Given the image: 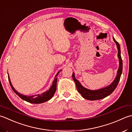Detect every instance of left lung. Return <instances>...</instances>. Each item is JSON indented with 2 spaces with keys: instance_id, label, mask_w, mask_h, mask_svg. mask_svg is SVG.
I'll list each match as a JSON object with an SVG mask.
<instances>
[{
  "instance_id": "8db88e82",
  "label": "left lung",
  "mask_w": 132,
  "mask_h": 132,
  "mask_svg": "<svg viewBox=\"0 0 132 132\" xmlns=\"http://www.w3.org/2000/svg\"><path fill=\"white\" fill-rule=\"evenodd\" d=\"M113 40L114 42L116 43V44L117 45V47L118 49V57L119 59L120 65L117 71V76L116 77L114 81L113 82L111 85H109L108 87L101 89L91 90L83 87L80 83V82L78 81L77 80L75 79L74 73L72 74V78H73L75 83H76V88L78 92L81 94L82 97H83L85 99H87V100H100V99L106 97L110 95L115 90V89L116 88L118 84H119L121 77V75L122 72V60L121 59V56L120 44L119 43L116 41L114 37Z\"/></svg>"
}]
</instances>
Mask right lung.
<instances>
[{
    "instance_id": "obj_1",
    "label": "right lung",
    "mask_w": 132,
    "mask_h": 132,
    "mask_svg": "<svg viewBox=\"0 0 132 132\" xmlns=\"http://www.w3.org/2000/svg\"><path fill=\"white\" fill-rule=\"evenodd\" d=\"M59 72H58L57 75H56L55 79L54 80V81H53L52 85L51 86V87L49 89V90H48L47 92H45L43 93L39 94V95L31 96H24V95H21V94H20L14 88H13V86L12 85L11 82V81H10L9 76H9V80L11 87L12 90H13V92L16 94L18 96H19L21 98H22L23 100L28 102V103H32V104H40V103H44V102L50 100V99L53 96V95H54V94H55V93L56 92V83H57V76L59 75Z\"/></svg>"
}]
</instances>
